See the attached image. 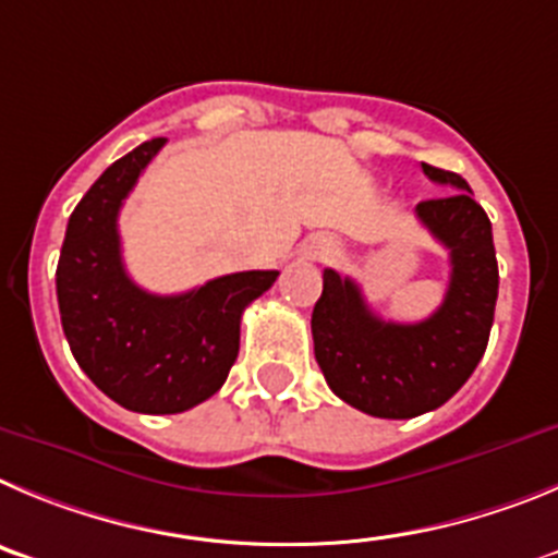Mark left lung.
I'll return each instance as SVG.
<instances>
[{"label":"left lung","mask_w":558,"mask_h":558,"mask_svg":"<svg viewBox=\"0 0 558 558\" xmlns=\"http://www.w3.org/2000/svg\"><path fill=\"white\" fill-rule=\"evenodd\" d=\"M453 194L416 205V219L450 253L439 308L414 325L375 316L359 283L333 269L311 314L314 355L336 398L364 414L409 420L448 403L478 366L498 300L492 222L461 174L423 163Z\"/></svg>","instance_id":"1"}]
</instances>
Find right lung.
Returning a JSON list of instances; mask_svg holds the SVG:
<instances>
[{
	"mask_svg": "<svg viewBox=\"0 0 558 558\" xmlns=\"http://www.w3.org/2000/svg\"><path fill=\"white\" fill-rule=\"evenodd\" d=\"M163 144L144 142L99 174L69 217L54 272L74 359L97 389L138 414H180L217 395L239 355L244 308L278 280L275 269H253L169 298L130 280L119 210Z\"/></svg>",
	"mask_w": 558,
	"mask_h": 558,
	"instance_id": "obj_1",
	"label": "right lung"
}]
</instances>
